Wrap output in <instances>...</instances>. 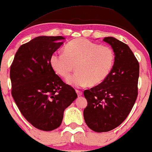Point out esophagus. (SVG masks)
<instances>
[{"label": "esophagus", "mask_w": 152, "mask_h": 152, "mask_svg": "<svg viewBox=\"0 0 152 152\" xmlns=\"http://www.w3.org/2000/svg\"><path fill=\"white\" fill-rule=\"evenodd\" d=\"M76 93L77 94L78 97H80V96H81L82 94H83V92H82V91H80V90H76Z\"/></svg>", "instance_id": "obj_1"}]
</instances>
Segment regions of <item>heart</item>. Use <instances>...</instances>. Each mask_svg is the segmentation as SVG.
<instances>
[{
  "label": "heart",
  "instance_id": "b5f03b06",
  "mask_svg": "<svg viewBox=\"0 0 152 152\" xmlns=\"http://www.w3.org/2000/svg\"><path fill=\"white\" fill-rule=\"evenodd\" d=\"M114 62L111 48L85 39L70 41L64 48V53L55 52L50 58L52 68L63 78L70 75L75 65L77 72L67 83L76 87L102 83L111 72Z\"/></svg>",
  "mask_w": 152,
  "mask_h": 152
}]
</instances>
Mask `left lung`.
Masks as SVG:
<instances>
[{"instance_id": "left-lung-1", "label": "left lung", "mask_w": 152, "mask_h": 152, "mask_svg": "<svg viewBox=\"0 0 152 152\" xmlns=\"http://www.w3.org/2000/svg\"><path fill=\"white\" fill-rule=\"evenodd\" d=\"M103 40L113 49L114 65L102 83L84 91V119L96 132L110 131L125 120L137 99L140 75L139 62L127 45L113 37Z\"/></svg>"}]
</instances>
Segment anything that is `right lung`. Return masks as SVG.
Listing matches in <instances>:
<instances>
[{"label": "right lung", "mask_w": 152, "mask_h": 152, "mask_svg": "<svg viewBox=\"0 0 152 152\" xmlns=\"http://www.w3.org/2000/svg\"><path fill=\"white\" fill-rule=\"evenodd\" d=\"M62 36H39L23 44L10 66L12 96L23 117L43 131L59 127L64 111L77 97L52 68L51 55L60 48Z\"/></svg>", "instance_id": "1"}]
</instances>
